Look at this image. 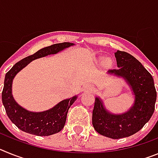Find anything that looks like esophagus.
Masks as SVG:
<instances>
[{"mask_svg":"<svg viewBox=\"0 0 158 158\" xmlns=\"http://www.w3.org/2000/svg\"><path fill=\"white\" fill-rule=\"evenodd\" d=\"M92 89H93V86L90 85H86L83 87L84 90H91Z\"/></svg>","mask_w":158,"mask_h":158,"instance_id":"obj_1","label":"esophagus"}]
</instances>
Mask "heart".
Returning a JSON list of instances; mask_svg holds the SVG:
<instances>
[{
    "label": "heart",
    "instance_id": "heart-1",
    "mask_svg": "<svg viewBox=\"0 0 158 158\" xmlns=\"http://www.w3.org/2000/svg\"><path fill=\"white\" fill-rule=\"evenodd\" d=\"M105 64L106 65H110L111 64V61L110 59H107L105 61Z\"/></svg>",
    "mask_w": 158,
    "mask_h": 158
}]
</instances>
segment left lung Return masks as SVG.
Returning <instances> with one entry per match:
<instances>
[{"label": "left lung", "instance_id": "8db88e82", "mask_svg": "<svg viewBox=\"0 0 158 158\" xmlns=\"http://www.w3.org/2000/svg\"><path fill=\"white\" fill-rule=\"evenodd\" d=\"M115 56L118 68L110 69L108 73L127 81L135 94V104L126 113L114 115L96 97L93 125L100 135L118 139L137 133L150 120L155 109L157 92L152 75L135 57L120 51H117Z\"/></svg>", "mask_w": 158, "mask_h": 158}]
</instances>
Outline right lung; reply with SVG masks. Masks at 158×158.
Returning a JSON list of instances; mask_svg holds the SVG:
<instances>
[{
  "label": "right lung",
  "instance_id": "obj_1",
  "mask_svg": "<svg viewBox=\"0 0 158 158\" xmlns=\"http://www.w3.org/2000/svg\"><path fill=\"white\" fill-rule=\"evenodd\" d=\"M73 45V43H62L44 47L16 62L5 75L1 96L2 103L8 118L21 131L38 136H48L63 129L67 113L70 106L77 100V96L62 100L53 108L46 111L31 112L20 107L15 101L12 95V83L16 73L31 61L49 54H56Z\"/></svg>",
  "mask_w": 158,
  "mask_h": 158
}]
</instances>
